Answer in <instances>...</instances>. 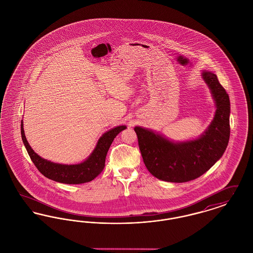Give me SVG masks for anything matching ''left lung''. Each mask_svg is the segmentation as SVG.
Returning <instances> with one entry per match:
<instances>
[{"instance_id":"left-lung-1","label":"left lung","mask_w":253,"mask_h":253,"mask_svg":"<svg viewBox=\"0 0 253 253\" xmlns=\"http://www.w3.org/2000/svg\"><path fill=\"white\" fill-rule=\"evenodd\" d=\"M215 102V115L209 127L198 138L172 141L153 130L134 127L145 166L158 179L183 183L193 180L211 168L225 153L229 143V95L217 76L202 72Z\"/></svg>"}]
</instances>
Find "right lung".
<instances>
[{
    "mask_svg": "<svg viewBox=\"0 0 253 253\" xmlns=\"http://www.w3.org/2000/svg\"><path fill=\"white\" fill-rule=\"evenodd\" d=\"M126 128L125 125H121L104 132L99 137L92 154L84 162L67 165L51 162L37 155L26 140L24 122L23 121L21 122L22 139L34 165L45 177L64 184H83L95 179L104 169L107 152L115 137Z\"/></svg>",
    "mask_w": 253,
    "mask_h": 253,
    "instance_id": "obj_1",
    "label": "right lung"
}]
</instances>
